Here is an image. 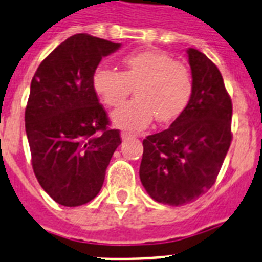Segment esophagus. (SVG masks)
Here are the masks:
<instances>
[{"label":"esophagus","mask_w":262,"mask_h":262,"mask_svg":"<svg viewBox=\"0 0 262 262\" xmlns=\"http://www.w3.org/2000/svg\"><path fill=\"white\" fill-rule=\"evenodd\" d=\"M136 137L135 133H132V132H127V130H124V132H121V138L122 140H129V138H133Z\"/></svg>","instance_id":"obj_1"}]
</instances>
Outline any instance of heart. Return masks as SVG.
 Returning <instances> with one entry per match:
<instances>
[{
    "mask_svg": "<svg viewBox=\"0 0 262 262\" xmlns=\"http://www.w3.org/2000/svg\"><path fill=\"white\" fill-rule=\"evenodd\" d=\"M122 72L98 66L91 76L97 97L107 107L116 109L125 102L136 86V98L113 113V124L138 130L156 117L159 122H171L186 109L192 95V75L182 61L173 60L161 50H142L122 57Z\"/></svg>",
    "mask_w": 262,
    "mask_h": 262,
    "instance_id": "heart-1",
    "label": "heart"
}]
</instances>
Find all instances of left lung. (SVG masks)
<instances>
[{"instance_id": "left-lung-1", "label": "left lung", "mask_w": 262, "mask_h": 262, "mask_svg": "<svg viewBox=\"0 0 262 262\" xmlns=\"http://www.w3.org/2000/svg\"><path fill=\"white\" fill-rule=\"evenodd\" d=\"M187 54L193 83L188 105L168 129L142 141V186L169 206L191 203L214 186L233 138V105L220 70L201 51Z\"/></svg>"}]
</instances>
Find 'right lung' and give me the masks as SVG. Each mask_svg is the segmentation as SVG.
Here are the masks:
<instances>
[{
    "label": "right lung",
    "mask_w": 262,
    "mask_h": 262,
    "mask_svg": "<svg viewBox=\"0 0 262 262\" xmlns=\"http://www.w3.org/2000/svg\"><path fill=\"white\" fill-rule=\"evenodd\" d=\"M120 47L78 33L57 46L32 78L25 109L32 167L42 190L61 206L76 207L97 196L121 144L91 86L102 57Z\"/></svg>",
    "instance_id": "add662e5"
}]
</instances>
